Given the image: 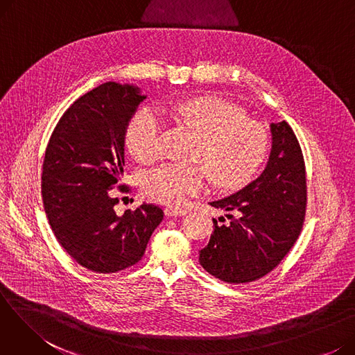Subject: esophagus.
I'll return each instance as SVG.
<instances>
[{
    "mask_svg": "<svg viewBox=\"0 0 355 355\" xmlns=\"http://www.w3.org/2000/svg\"><path fill=\"white\" fill-rule=\"evenodd\" d=\"M189 211L184 209H178V207H166L165 209V216L166 217H182L187 214Z\"/></svg>",
    "mask_w": 355,
    "mask_h": 355,
    "instance_id": "obj_1",
    "label": "esophagus"
}]
</instances>
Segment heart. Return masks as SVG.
<instances>
[{
    "mask_svg": "<svg viewBox=\"0 0 355 355\" xmlns=\"http://www.w3.org/2000/svg\"><path fill=\"white\" fill-rule=\"evenodd\" d=\"M166 112L201 138L197 161L204 165L168 162L149 171L142 189L155 201L177 206L189 197L207 191L211 175L221 187H240L250 181L268 154L266 128L245 118L240 107L225 99L206 96L175 102ZM164 128L158 110L149 106L139 109L126 129L128 151L141 162L157 159Z\"/></svg>",
    "mask_w": 355,
    "mask_h": 355,
    "instance_id": "1",
    "label": "heart"
}]
</instances>
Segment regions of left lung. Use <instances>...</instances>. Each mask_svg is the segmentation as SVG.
Segmentation results:
<instances>
[{"instance_id": "1", "label": "left lung", "mask_w": 355, "mask_h": 355, "mask_svg": "<svg viewBox=\"0 0 355 355\" xmlns=\"http://www.w3.org/2000/svg\"><path fill=\"white\" fill-rule=\"evenodd\" d=\"M272 149L263 173L240 191L211 201L230 220L218 225L198 262L227 284H248L272 272L300 237L306 210L305 162L292 128L270 123ZM220 221H226L220 217Z\"/></svg>"}]
</instances>
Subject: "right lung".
Masks as SVG:
<instances>
[{
  "mask_svg": "<svg viewBox=\"0 0 355 355\" xmlns=\"http://www.w3.org/2000/svg\"><path fill=\"white\" fill-rule=\"evenodd\" d=\"M145 98L132 85L95 87L64 112L46 148L42 197L49 225L62 248L92 272L137 265L164 218L158 206L146 202L115 213L126 128Z\"/></svg>",
  "mask_w": 355,
  "mask_h": 355,
  "instance_id": "add662e5",
  "label": "right lung"
}]
</instances>
